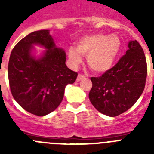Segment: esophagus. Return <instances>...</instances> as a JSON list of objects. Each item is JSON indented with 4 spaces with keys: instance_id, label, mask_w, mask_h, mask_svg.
<instances>
[{
    "instance_id": "obj_1",
    "label": "esophagus",
    "mask_w": 154,
    "mask_h": 154,
    "mask_svg": "<svg viewBox=\"0 0 154 154\" xmlns=\"http://www.w3.org/2000/svg\"><path fill=\"white\" fill-rule=\"evenodd\" d=\"M85 76L84 75H82V74H79L78 77H77V79H76V81L77 82H79L80 80L83 79H85Z\"/></svg>"
}]
</instances>
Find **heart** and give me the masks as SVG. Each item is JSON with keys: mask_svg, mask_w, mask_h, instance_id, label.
<instances>
[{"mask_svg": "<svg viewBox=\"0 0 154 154\" xmlns=\"http://www.w3.org/2000/svg\"><path fill=\"white\" fill-rule=\"evenodd\" d=\"M121 49L120 39L116 35L96 34L80 39L77 48L70 47L69 61L74 66L82 62V55L87 56L89 67L96 72H105L112 67Z\"/></svg>", "mask_w": 154, "mask_h": 154, "instance_id": "heart-1", "label": "heart"}]
</instances>
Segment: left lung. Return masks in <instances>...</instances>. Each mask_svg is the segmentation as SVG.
Masks as SVG:
<instances>
[{
    "mask_svg": "<svg viewBox=\"0 0 154 154\" xmlns=\"http://www.w3.org/2000/svg\"><path fill=\"white\" fill-rule=\"evenodd\" d=\"M128 47L126 55L113 67L99 77H91L89 100L99 112L109 116L131 108L146 84L147 65L143 50L137 40L129 42Z\"/></svg>",
    "mask_w": 154,
    "mask_h": 154,
    "instance_id": "obj_1",
    "label": "left lung"
}]
</instances>
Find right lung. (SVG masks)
Returning <instances> with one entry per match:
<instances>
[{"label": "right lung", "mask_w": 154, "mask_h": 154, "mask_svg": "<svg viewBox=\"0 0 154 154\" xmlns=\"http://www.w3.org/2000/svg\"><path fill=\"white\" fill-rule=\"evenodd\" d=\"M47 49L36 60L31 55L33 44ZM65 52L55 47L48 30L24 37L14 47L8 62V79L14 99L34 115L45 116L62 103L65 88L74 83L78 73L65 65Z\"/></svg>", "instance_id": "obj_1"}]
</instances>
